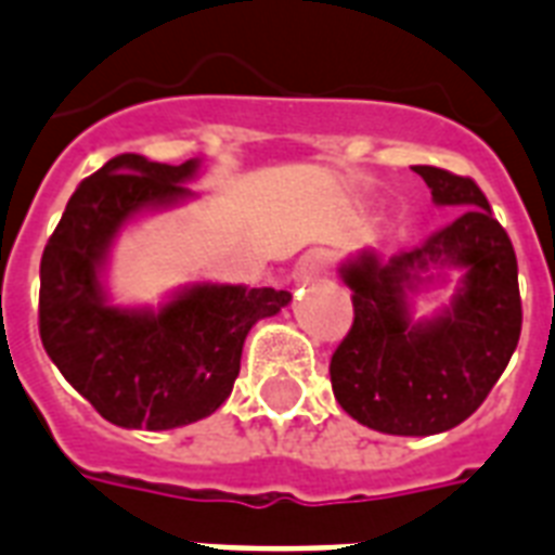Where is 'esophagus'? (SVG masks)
<instances>
[{"mask_svg": "<svg viewBox=\"0 0 555 555\" xmlns=\"http://www.w3.org/2000/svg\"><path fill=\"white\" fill-rule=\"evenodd\" d=\"M328 276V256L325 253H308L299 261V279L306 282H314V279Z\"/></svg>", "mask_w": 555, "mask_h": 555, "instance_id": "obj_1", "label": "esophagus"}]
</instances>
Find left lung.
<instances>
[{
	"label": "left lung",
	"mask_w": 555,
	"mask_h": 555,
	"mask_svg": "<svg viewBox=\"0 0 555 555\" xmlns=\"http://www.w3.org/2000/svg\"><path fill=\"white\" fill-rule=\"evenodd\" d=\"M439 206L456 218L387 264L361 256L344 268L352 287V328L334 349V399L361 425L396 437H430L472 416L521 337V294L513 241L472 177L413 165ZM437 263L466 268L464 291L446 315L409 323L403 285Z\"/></svg>",
	"instance_id": "1"
}]
</instances>
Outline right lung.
I'll return each mask as SVG.
<instances>
[{"label":"right lung","instance_id":"add662e5","mask_svg":"<svg viewBox=\"0 0 555 555\" xmlns=\"http://www.w3.org/2000/svg\"><path fill=\"white\" fill-rule=\"evenodd\" d=\"M197 159L113 156L66 203L40 259V340L63 378L118 428L168 430L230 399L253 325L291 302L287 291L197 285L156 314L104 302L99 268L139 209L189 194Z\"/></svg>","mask_w":555,"mask_h":555}]
</instances>
